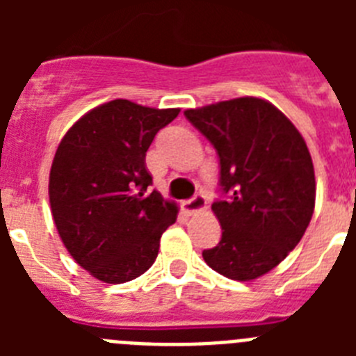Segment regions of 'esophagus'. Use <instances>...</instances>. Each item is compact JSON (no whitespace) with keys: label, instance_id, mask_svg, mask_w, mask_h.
<instances>
[{"label":"esophagus","instance_id":"1","mask_svg":"<svg viewBox=\"0 0 356 356\" xmlns=\"http://www.w3.org/2000/svg\"><path fill=\"white\" fill-rule=\"evenodd\" d=\"M184 209L187 213H196V212H201V210L207 209V197L205 194L197 193L196 196H193L191 200H187L184 203Z\"/></svg>","mask_w":356,"mask_h":356}]
</instances>
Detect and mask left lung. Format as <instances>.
<instances>
[{
    "mask_svg": "<svg viewBox=\"0 0 356 356\" xmlns=\"http://www.w3.org/2000/svg\"><path fill=\"white\" fill-rule=\"evenodd\" d=\"M185 118L216 147L222 200L212 203L221 241L203 251L213 271L250 282L298 246L316 205L312 156L301 134L275 105L237 97L188 108Z\"/></svg>",
    "mask_w": 356,
    "mask_h": 356,
    "instance_id": "left-lung-1",
    "label": "left lung"
}]
</instances>
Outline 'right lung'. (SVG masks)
I'll list each match as a JSON object with an SVG mask.
<instances>
[{"instance_id": "right-lung-1", "label": "right lung", "mask_w": 356, "mask_h": 356, "mask_svg": "<svg viewBox=\"0 0 356 356\" xmlns=\"http://www.w3.org/2000/svg\"><path fill=\"white\" fill-rule=\"evenodd\" d=\"M178 114L114 99L78 119L58 144L49 172L53 221L69 254L105 284L146 273L176 221V203L147 193L146 151Z\"/></svg>"}]
</instances>
